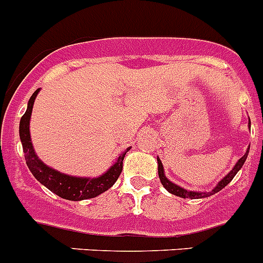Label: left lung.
Wrapping results in <instances>:
<instances>
[{
  "mask_svg": "<svg viewBox=\"0 0 263 263\" xmlns=\"http://www.w3.org/2000/svg\"><path fill=\"white\" fill-rule=\"evenodd\" d=\"M249 127H250V120H249ZM249 149H250V147H248V150H246L245 156L242 157V158L238 159V162L235 163V166L232 169V172L229 173V174H226V176L223 177L221 181H219L218 185L215 186L214 189H213L212 192H209V193H206V192H202V193L201 192H189V190L183 189V187H181V186L176 185V183H173L172 181H169V179L166 178L165 172H163L162 162H161V159L157 157V162H158V177H159V179H161V183L163 185V187H165L167 192L172 193V194H174V196H177V197H181V198H192V199L210 197V196H213V194H215V193H218L219 190L223 189L226 185H229V183H230V181H232V179L235 177V174H237V173L241 170V167L243 166L245 161H246V158H248Z\"/></svg>",
  "mask_w": 263,
  "mask_h": 263,
  "instance_id": "left-lung-1",
  "label": "left lung"
}]
</instances>
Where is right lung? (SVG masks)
<instances>
[{"instance_id":"1","label":"right lung","mask_w":263,"mask_h":263,"mask_svg":"<svg viewBox=\"0 0 263 263\" xmlns=\"http://www.w3.org/2000/svg\"><path fill=\"white\" fill-rule=\"evenodd\" d=\"M38 91H40V89H37L33 93L28 102V109L20 121V138H21L22 149H24L25 153V161H26V165H28L31 174L34 176L38 182L46 186L50 192H53L61 198L69 199V201H82V199L94 198V197L106 192L120 177L121 172H122V161L130 147H127L118 157L117 162L105 174L97 177V178L67 176V174L49 167L35 154L33 145H31L30 130H29L31 110H33V104H34Z\"/></svg>"}]
</instances>
